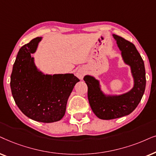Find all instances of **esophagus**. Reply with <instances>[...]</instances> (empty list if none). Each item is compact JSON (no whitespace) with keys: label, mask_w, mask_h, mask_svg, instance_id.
Wrapping results in <instances>:
<instances>
[{"label":"esophagus","mask_w":156,"mask_h":156,"mask_svg":"<svg viewBox=\"0 0 156 156\" xmlns=\"http://www.w3.org/2000/svg\"><path fill=\"white\" fill-rule=\"evenodd\" d=\"M85 74H86V71H85L83 68H79L76 72V76L78 78H80V79H83V78Z\"/></svg>","instance_id":"34e87169"}]
</instances>
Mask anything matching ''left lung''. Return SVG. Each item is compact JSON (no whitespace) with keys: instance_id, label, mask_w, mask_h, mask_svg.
Wrapping results in <instances>:
<instances>
[{"instance_id":"obj_1","label":"left lung","mask_w":156,"mask_h":156,"mask_svg":"<svg viewBox=\"0 0 156 156\" xmlns=\"http://www.w3.org/2000/svg\"><path fill=\"white\" fill-rule=\"evenodd\" d=\"M125 64L129 66L133 86L123 94H105L101 90L100 81L95 77L86 75L83 80L88 86L89 104L95 115L103 120H111L131 113L140 102L146 89V70L140 53L132 43L113 35Z\"/></svg>"}]
</instances>
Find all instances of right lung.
Wrapping results in <instances>:
<instances>
[{"label": "right lung", "mask_w": 156, "mask_h": 156, "mask_svg": "<svg viewBox=\"0 0 156 156\" xmlns=\"http://www.w3.org/2000/svg\"><path fill=\"white\" fill-rule=\"evenodd\" d=\"M42 37L33 39L18 51L10 76L16 104L24 115L41 123H53L65 115L68 98L80 80L73 73L45 74L32 54Z\"/></svg>", "instance_id": "add662e5"}]
</instances>
